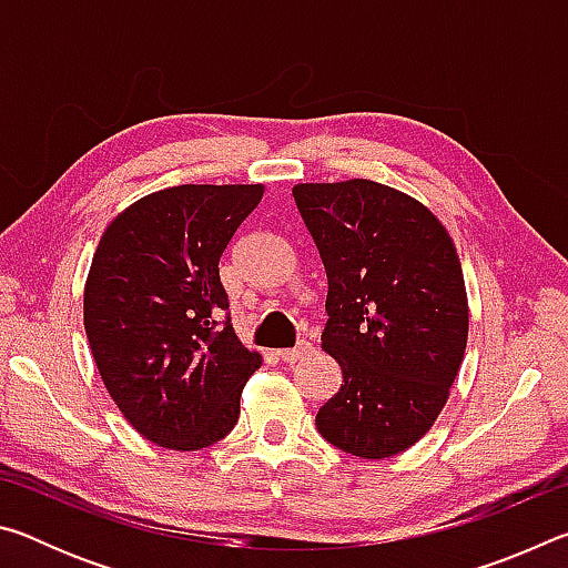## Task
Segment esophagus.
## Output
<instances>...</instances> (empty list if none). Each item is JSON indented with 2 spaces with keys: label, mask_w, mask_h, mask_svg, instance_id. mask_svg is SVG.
<instances>
[{
  "label": "esophagus",
  "mask_w": 568,
  "mask_h": 568,
  "mask_svg": "<svg viewBox=\"0 0 568 568\" xmlns=\"http://www.w3.org/2000/svg\"><path fill=\"white\" fill-rule=\"evenodd\" d=\"M311 351H313V345L303 341V343H297L295 348H291V351H277L275 355H277V358H281L283 363H297L301 358H305V355L311 353Z\"/></svg>",
  "instance_id": "obj_1"
}]
</instances>
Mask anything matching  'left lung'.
I'll list each match as a JSON object with an SVG mask.
<instances>
[{
  "label": "left lung",
  "mask_w": 568,
  "mask_h": 568,
  "mask_svg": "<svg viewBox=\"0 0 568 568\" xmlns=\"http://www.w3.org/2000/svg\"><path fill=\"white\" fill-rule=\"evenodd\" d=\"M293 197L328 275L321 345L343 373L315 426L351 456H398L436 423L466 353L454 240L420 200L373 180L297 182Z\"/></svg>",
  "instance_id": "left-lung-1"
}]
</instances>
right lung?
<instances>
[{
	"label": "right lung",
	"mask_w": 568,
	"mask_h": 568,
	"mask_svg": "<svg viewBox=\"0 0 568 568\" xmlns=\"http://www.w3.org/2000/svg\"><path fill=\"white\" fill-rule=\"evenodd\" d=\"M265 185H178L104 227L84 283V331L110 398L142 438L200 450L225 438L263 355L233 323L220 255Z\"/></svg>",
	"instance_id": "obj_1"
}]
</instances>
